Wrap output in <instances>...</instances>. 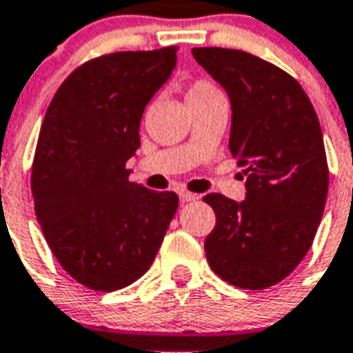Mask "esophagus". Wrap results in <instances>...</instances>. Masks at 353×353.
I'll use <instances>...</instances> for the list:
<instances>
[{
    "mask_svg": "<svg viewBox=\"0 0 353 353\" xmlns=\"http://www.w3.org/2000/svg\"><path fill=\"white\" fill-rule=\"evenodd\" d=\"M179 200L183 203L194 202V200H198V196L196 194H192V192H189V190H181V192H179Z\"/></svg>",
    "mask_w": 353,
    "mask_h": 353,
    "instance_id": "34e87169",
    "label": "esophagus"
}]
</instances>
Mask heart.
Instances as JSON below:
<instances>
[{
  "mask_svg": "<svg viewBox=\"0 0 353 353\" xmlns=\"http://www.w3.org/2000/svg\"><path fill=\"white\" fill-rule=\"evenodd\" d=\"M215 93H221L215 83L205 80V78H198L194 82L190 83L189 90H187V101H194V99H202V97L215 95Z\"/></svg>",
  "mask_w": 353,
  "mask_h": 353,
  "instance_id": "heart-1",
  "label": "heart"
}]
</instances>
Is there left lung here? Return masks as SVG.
<instances>
[{"mask_svg": "<svg viewBox=\"0 0 353 353\" xmlns=\"http://www.w3.org/2000/svg\"><path fill=\"white\" fill-rule=\"evenodd\" d=\"M192 56L228 93V148L247 176L243 202L203 196L216 216L205 256L237 288H270L299 265L322 221L330 170L320 121L296 78L262 57L213 46Z\"/></svg>", "mask_w": 353, "mask_h": 353, "instance_id": "obj_1", "label": "left lung"}]
</instances>
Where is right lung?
Returning <instances> with one entry per match:
<instances>
[{
	"label": "right lung",
	"instance_id": "add662e5",
	"mask_svg": "<svg viewBox=\"0 0 353 353\" xmlns=\"http://www.w3.org/2000/svg\"><path fill=\"white\" fill-rule=\"evenodd\" d=\"M177 46L114 52L65 78L44 116L31 168L35 215L77 283L129 286L150 270L177 211L176 192L129 181L145 104L176 67Z\"/></svg>",
	"mask_w": 353,
	"mask_h": 353
}]
</instances>
